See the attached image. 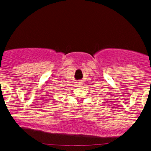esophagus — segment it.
<instances>
[{"mask_svg":"<svg viewBox=\"0 0 151 151\" xmlns=\"http://www.w3.org/2000/svg\"><path fill=\"white\" fill-rule=\"evenodd\" d=\"M76 83H79V84H81V81H77V82H76Z\"/></svg>","mask_w":151,"mask_h":151,"instance_id":"1","label":"esophagus"}]
</instances>
